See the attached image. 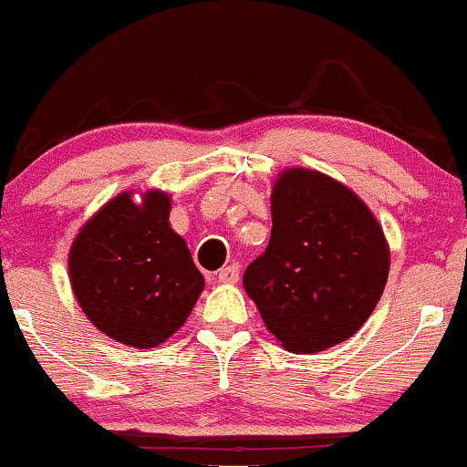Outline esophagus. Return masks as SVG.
<instances>
[{"label":"esophagus","instance_id":"obj_1","mask_svg":"<svg viewBox=\"0 0 467 467\" xmlns=\"http://www.w3.org/2000/svg\"><path fill=\"white\" fill-rule=\"evenodd\" d=\"M218 280L224 282V285H234V282H238L240 280L238 262H234V265H229V266H223V269L218 271Z\"/></svg>","mask_w":467,"mask_h":467}]
</instances>
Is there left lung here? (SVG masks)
I'll use <instances>...</instances> for the list:
<instances>
[{
  "label": "left lung",
  "mask_w": 467,
  "mask_h": 467,
  "mask_svg": "<svg viewBox=\"0 0 467 467\" xmlns=\"http://www.w3.org/2000/svg\"><path fill=\"white\" fill-rule=\"evenodd\" d=\"M271 240L244 291L291 353H317L361 328L384 293L390 254L370 209L348 187L293 167L271 193Z\"/></svg>",
  "instance_id": "left-lung-1"
}]
</instances>
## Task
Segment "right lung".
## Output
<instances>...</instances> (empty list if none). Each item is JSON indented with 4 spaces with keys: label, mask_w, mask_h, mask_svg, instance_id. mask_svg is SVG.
I'll return each mask as SVG.
<instances>
[{
    "label": "right lung",
    "mask_w": 467,
    "mask_h": 467,
    "mask_svg": "<svg viewBox=\"0 0 467 467\" xmlns=\"http://www.w3.org/2000/svg\"><path fill=\"white\" fill-rule=\"evenodd\" d=\"M167 193L109 201L77 235L70 282L83 313L108 337L154 348L190 317L205 289L185 240L170 227Z\"/></svg>",
    "instance_id": "add662e5"
}]
</instances>
